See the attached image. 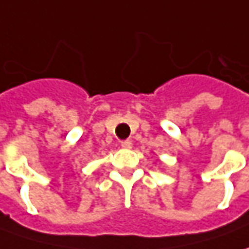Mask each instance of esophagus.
I'll return each instance as SVG.
<instances>
[{
	"label": "esophagus",
	"mask_w": 249,
	"mask_h": 249,
	"mask_svg": "<svg viewBox=\"0 0 249 249\" xmlns=\"http://www.w3.org/2000/svg\"><path fill=\"white\" fill-rule=\"evenodd\" d=\"M120 147H122V148H131V147H133V142H131L130 140H123V141L120 142Z\"/></svg>",
	"instance_id": "obj_1"
}]
</instances>
